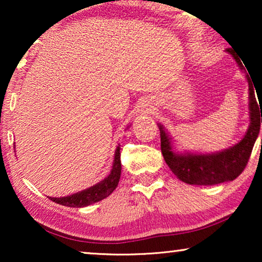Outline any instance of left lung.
I'll return each instance as SVG.
<instances>
[{
    "mask_svg": "<svg viewBox=\"0 0 262 262\" xmlns=\"http://www.w3.org/2000/svg\"><path fill=\"white\" fill-rule=\"evenodd\" d=\"M228 53L234 57L241 71L248 82L249 92V126L241 141L232 146L221 151L202 154L185 151L180 152L175 149L174 141L162 124H157L161 135V151L163 159L179 180L188 185L212 186L222 182L232 181L242 173L252 154L253 146L259 136L262 123V103H257L255 98V85L246 73V68L238 56L231 49ZM259 100V98H257ZM261 116H259V113Z\"/></svg>",
    "mask_w": 262,
    "mask_h": 262,
    "instance_id": "obj_1",
    "label": "left lung"
}]
</instances>
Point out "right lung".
I'll return each instance as SVG.
<instances>
[{"label":"right lung","instance_id":"obj_1","mask_svg":"<svg viewBox=\"0 0 262 262\" xmlns=\"http://www.w3.org/2000/svg\"><path fill=\"white\" fill-rule=\"evenodd\" d=\"M130 127V126H127ZM121 174V162H120V145L118 144L116 151H114L113 166L110 174L98 184L91 186V187L83 189V191L76 192L74 194L60 196V198H53L49 196L52 202L60 204L68 207H85L92 204L98 203L100 200L105 199L117 188L119 184Z\"/></svg>","mask_w":262,"mask_h":262}]
</instances>
